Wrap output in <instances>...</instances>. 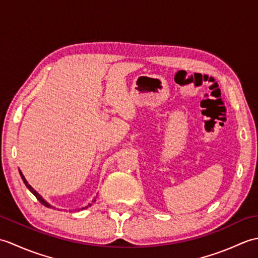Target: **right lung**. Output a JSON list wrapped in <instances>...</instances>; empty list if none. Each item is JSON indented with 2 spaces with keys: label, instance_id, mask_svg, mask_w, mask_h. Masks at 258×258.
I'll list each match as a JSON object with an SVG mask.
<instances>
[{
  "label": "right lung",
  "instance_id": "add662e5",
  "mask_svg": "<svg viewBox=\"0 0 258 258\" xmlns=\"http://www.w3.org/2000/svg\"><path fill=\"white\" fill-rule=\"evenodd\" d=\"M20 175H21V177H22V179H23V182H24V184L26 185V187L27 188H29L30 189V191H31V193L33 194V195H34L35 197H36V199H37V201H40V203H41V204H43V205H44V206H46V207H53V206H51L50 204H48V203L44 200V199H43V197L40 195V194H38L37 193V191L34 189V188H33L32 187V186L29 184V183H27V180L25 179V177L23 176V174H22L21 173V171H20ZM96 200H94V202H95ZM89 206H91V204H89ZM89 206H86V207H83V210H84V208H87V207H89Z\"/></svg>",
  "mask_w": 258,
  "mask_h": 258
}]
</instances>
